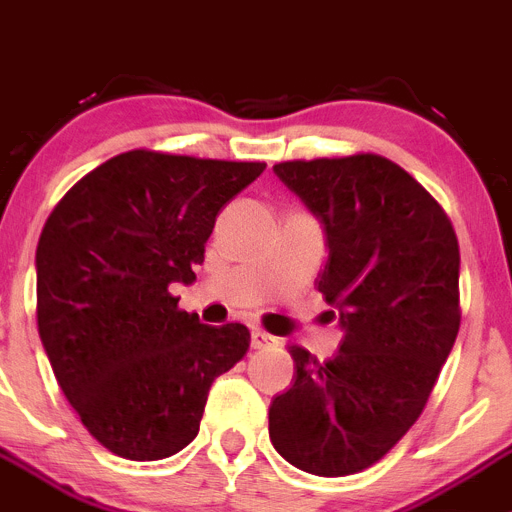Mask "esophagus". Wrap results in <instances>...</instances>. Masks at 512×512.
Instances as JSON below:
<instances>
[{
	"instance_id": "1",
	"label": "esophagus",
	"mask_w": 512,
	"mask_h": 512,
	"mask_svg": "<svg viewBox=\"0 0 512 512\" xmlns=\"http://www.w3.org/2000/svg\"><path fill=\"white\" fill-rule=\"evenodd\" d=\"M275 337L272 335H267L265 330H252V335H250V345L255 347V350H260V347H270V345H275Z\"/></svg>"
}]
</instances>
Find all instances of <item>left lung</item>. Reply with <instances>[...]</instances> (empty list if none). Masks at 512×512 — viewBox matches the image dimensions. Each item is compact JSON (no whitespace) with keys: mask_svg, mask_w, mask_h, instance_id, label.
<instances>
[{"mask_svg":"<svg viewBox=\"0 0 512 512\" xmlns=\"http://www.w3.org/2000/svg\"><path fill=\"white\" fill-rule=\"evenodd\" d=\"M325 235L315 285L340 350L290 347L292 385L270 403V440L305 473L370 468L423 413L460 330V250L438 202L380 155L272 167Z\"/></svg>","mask_w":512,"mask_h":512,"instance_id":"left-lung-1","label":"left lung"}]
</instances>
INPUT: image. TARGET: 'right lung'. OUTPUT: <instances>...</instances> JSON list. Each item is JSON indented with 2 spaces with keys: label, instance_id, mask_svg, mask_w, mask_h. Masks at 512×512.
Returning a JSON list of instances; mask_svg holds the SVG:
<instances>
[{
  "label": "right lung",
  "instance_id": "obj_1",
  "mask_svg": "<svg viewBox=\"0 0 512 512\" xmlns=\"http://www.w3.org/2000/svg\"><path fill=\"white\" fill-rule=\"evenodd\" d=\"M265 162L132 150L84 175L37 245V325L64 398L107 450L162 460L197 438L212 382L250 347L240 322L177 307L222 207Z\"/></svg>",
  "mask_w": 512,
  "mask_h": 512
}]
</instances>
